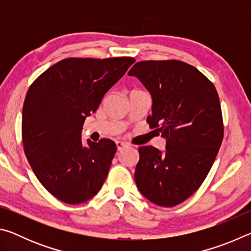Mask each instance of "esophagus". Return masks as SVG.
Listing matches in <instances>:
<instances>
[{
    "instance_id": "obj_1",
    "label": "esophagus",
    "mask_w": 251,
    "mask_h": 251,
    "mask_svg": "<svg viewBox=\"0 0 251 251\" xmlns=\"http://www.w3.org/2000/svg\"><path fill=\"white\" fill-rule=\"evenodd\" d=\"M116 147H117V151H121L123 150V148L126 147V143H123V142L117 141V142H116Z\"/></svg>"
}]
</instances>
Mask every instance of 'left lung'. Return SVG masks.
Segmentation results:
<instances>
[{"label":"left lung","instance_id":"1","mask_svg":"<svg viewBox=\"0 0 251 251\" xmlns=\"http://www.w3.org/2000/svg\"><path fill=\"white\" fill-rule=\"evenodd\" d=\"M151 93V128L166 139V150L138 148L135 181L148 201L173 207L205 180L224 137L218 93L196 67L180 61H143L128 72Z\"/></svg>","mask_w":251,"mask_h":251}]
</instances>
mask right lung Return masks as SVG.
Here are the masks:
<instances>
[{"label": "right lung", "mask_w": 251, "mask_h": 251, "mask_svg": "<svg viewBox=\"0 0 251 251\" xmlns=\"http://www.w3.org/2000/svg\"><path fill=\"white\" fill-rule=\"evenodd\" d=\"M133 57L65 58L34 80L22 112L24 151L37 179L71 205L100 192L116 152L103 138L82 142L85 118L133 64Z\"/></svg>", "instance_id": "obj_1"}]
</instances>
